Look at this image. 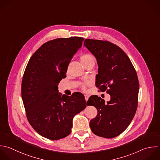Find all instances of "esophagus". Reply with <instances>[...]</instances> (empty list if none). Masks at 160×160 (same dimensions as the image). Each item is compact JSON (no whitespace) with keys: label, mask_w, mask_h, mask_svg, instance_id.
Here are the masks:
<instances>
[{"label":"esophagus","mask_w":160,"mask_h":160,"mask_svg":"<svg viewBox=\"0 0 160 160\" xmlns=\"http://www.w3.org/2000/svg\"><path fill=\"white\" fill-rule=\"evenodd\" d=\"M84 97H85V99H86V101H87L88 100V99H89V95H88V94H86L85 96H84Z\"/></svg>","instance_id":"1"}]
</instances>
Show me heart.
I'll return each instance as SVG.
<instances>
[{
    "label": "heart",
    "instance_id": "heart-1",
    "mask_svg": "<svg viewBox=\"0 0 160 160\" xmlns=\"http://www.w3.org/2000/svg\"><path fill=\"white\" fill-rule=\"evenodd\" d=\"M80 59H81V61L82 62V63L84 65L85 64H86L92 60H94V58L93 57L92 55H91L90 54H84L81 56ZM82 87L83 89H85L86 84H82Z\"/></svg>",
    "mask_w": 160,
    "mask_h": 160
}]
</instances>
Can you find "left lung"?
<instances>
[{
  "label": "left lung",
  "mask_w": 160,
  "mask_h": 160,
  "mask_svg": "<svg viewBox=\"0 0 160 160\" xmlns=\"http://www.w3.org/2000/svg\"><path fill=\"white\" fill-rule=\"evenodd\" d=\"M84 46L98 62L96 87L111 96L107 103L96 95L90 96L88 105L94 106L98 114L89 126L96 135L112 138L128 128L136 113L139 86L137 73L128 56L116 44L86 39Z\"/></svg>",
  "instance_id": "left-lung-1"
}]
</instances>
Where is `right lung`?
<instances>
[{
  "label": "right lung",
  "mask_w": 160,
  "mask_h": 160,
  "mask_svg": "<svg viewBox=\"0 0 160 160\" xmlns=\"http://www.w3.org/2000/svg\"><path fill=\"white\" fill-rule=\"evenodd\" d=\"M84 39L71 37L44 43L31 56L25 69L21 94L26 116L34 129L48 139L68 136L74 116L88 104L79 92L68 96L58 91V84L66 77L69 64Z\"/></svg>",
  "instance_id": "1"
}]
</instances>
